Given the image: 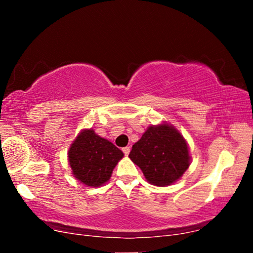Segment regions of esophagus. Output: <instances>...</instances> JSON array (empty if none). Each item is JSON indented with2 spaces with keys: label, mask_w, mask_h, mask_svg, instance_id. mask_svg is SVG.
I'll list each match as a JSON object with an SVG mask.
<instances>
[{
  "label": "esophagus",
  "mask_w": 253,
  "mask_h": 253,
  "mask_svg": "<svg viewBox=\"0 0 253 253\" xmlns=\"http://www.w3.org/2000/svg\"><path fill=\"white\" fill-rule=\"evenodd\" d=\"M122 151H123V153L126 154V155H129V153H130V146L123 147V148H122Z\"/></svg>",
  "instance_id": "34e87169"
}]
</instances>
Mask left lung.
Masks as SVG:
<instances>
[{"instance_id": "8db88e82", "label": "left lung", "mask_w": 253, "mask_h": 253, "mask_svg": "<svg viewBox=\"0 0 253 253\" xmlns=\"http://www.w3.org/2000/svg\"><path fill=\"white\" fill-rule=\"evenodd\" d=\"M129 158L151 184L167 186L177 181L190 166L186 141L168 124L150 126L132 146Z\"/></svg>"}]
</instances>
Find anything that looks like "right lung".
I'll list each match as a JSON object with an SVG mask.
<instances>
[{"instance_id":"1","label":"right lung","mask_w":253,"mask_h":253,"mask_svg":"<svg viewBox=\"0 0 253 253\" xmlns=\"http://www.w3.org/2000/svg\"><path fill=\"white\" fill-rule=\"evenodd\" d=\"M72 174L88 186H100L112 176L123 152L113 143L98 136L92 129L79 133L69 150Z\"/></svg>"}]
</instances>
